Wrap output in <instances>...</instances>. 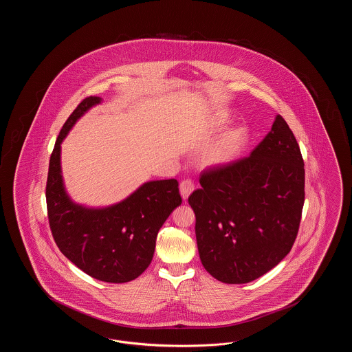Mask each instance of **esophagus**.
<instances>
[{
  "mask_svg": "<svg viewBox=\"0 0 352 352\" xmlns=\"http://www.w3.org/2000/svg\"><path fill=\"white\" fill-rule=\"evenodd\" d=\"M179 191H181L184 201H186L188 198V195L194 191V182L191 179H184L179 184Z\"/></svg>",
  "mask_w": 352,
  "mask_h": 352,
  "instance_id": "34e87169",
  "label": "esophagus"
}]
</instances>
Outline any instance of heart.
<instances>
[{
  "label": "heart",
  "mask_w": 352,
  "mask_h": 352,
  "mask_svg": "<svg viewBox=\"0 0 352 352\" xmlns=\"http://www.w3.org/2000/svg\"><path fill=\"white\" fill-rule=\"evenodd\" d=\"M224 121L226 116H220L218 120L219 125L224 124ZM244 141L245 132L243 129H236L231 133L226 134L204 154V164L208 166H221L228 164L241 149Z\"/></svg>",
  "instance_id": "obj_1"
}]
</instances>
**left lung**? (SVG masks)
Returning <instances> with one entry per match:
<instances>
[{"mask_svg": "<svg viewBox=\"0 0 352 352\" xmlns=\"http://www.w3.org/2000/svg\"><path fill=\"white\" fill-rule=\"evenodd\" d=\"M188 203L204 269L226 284H247L274 268L298 234L305 168L283 116L250 157L201 173Z\"/></svg>", "mask_w": 352, "mask_h": 352, "instance_id": "obj_1", "label": "left lung"}]
</instances>
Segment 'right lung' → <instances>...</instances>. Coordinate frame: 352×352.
Returning a JSON list of instances; mask_svg holds the SVG:
<instances>
[{
	"mask_svg": "<svg viewBox=\"0 0 352 352\" xmlns=\"http://www.w3.org/2000/svg\"><path fill=\"white\" fill-rule=\"evenodd\" d=\"M101 98H85L65 122L51 153L46 184L47 215L60 252L88 276L122 284L149 267L160 228L181 203L177 179L151 181L126 199L104 208L76 204L68 197L60 168V144L75 122Z\"/></svg>",
	"mask_w": 352,
	"mask_h": 352,
	"instance_id": "add662e5",
	"label": "right lung"
}]
</instances>
